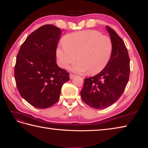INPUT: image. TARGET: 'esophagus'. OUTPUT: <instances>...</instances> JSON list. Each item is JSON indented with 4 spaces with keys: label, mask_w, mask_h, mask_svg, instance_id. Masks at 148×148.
Returning <instances> with one entry per match:
<instances>
[{
    "label": "esophagus",
    "mask_w": 148,
    "mask_h": 148,
    "mask_svg": "<svg viewBox=\"0 0 148 148\" xmlns=\"http://www.w3.org/2000/svg\"><path fill=\"white\" fill-rule=\"evenodd\" d=\"M69 76H70V79H73V78L76 76H75V75H74L73 74H70V75H69Z\"/></svg>",
    "instance_id": "esophagus-1"
}]
</instances>
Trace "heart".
Returning <instances> with one entry per match:
<instances>
[{"label": "heart", "mask_w": 148, "mask_h": 148, "mask_svg": "<svg viewBox=\"0 0 148 148\" xmlns=\"http://www.w3.org/2000/svg\"><path fill=\"white\" fill-rule=\"evenodd\" d=\"M63 43L56 50L59 65L66 69L77 59L78 62L71 67L77 73H99L108 64L113 50L111 39L94 30L69 34Z\"/></svg>", "instance_id": "obj_1"}]
</instances>
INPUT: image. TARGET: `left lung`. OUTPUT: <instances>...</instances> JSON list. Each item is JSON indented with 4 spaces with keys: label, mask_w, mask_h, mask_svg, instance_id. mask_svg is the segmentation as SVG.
<instances>
[{
    "label": "left lung",
    "mask_w": 148,
    "mask_h": 148,
    "mask_svg": "<svg viewBox=\"0 0 148 148\" xmlns=\"http://www.w3.org/2000/svg\"><path fill=\"white\" fill-rule=\"evenodd\" d=\"M113 50L108 64L93 77L85 78L81 97L92 108L103 109L119 99L125 90L130 76V58L123 40L108 26Z\"/></svg>",
    "instance_id": "1"
}]
</instances>
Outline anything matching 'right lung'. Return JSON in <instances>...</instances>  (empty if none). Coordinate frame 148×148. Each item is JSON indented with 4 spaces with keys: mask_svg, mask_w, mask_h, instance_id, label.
<instances>
[{
    "mask_svg": "<svg viewBox=\"0 0 148 148\" xmlns=\"http://www.w3.org/2000/svg\"><path fill=\"white\" fill-rule=\"evenodd\" d=\"M62 31L43 25L22 43L16 56L14 79L20 95L37 108H47L58 101L69 73L56 63V48Z\"/></svg>",
    "mask_w": 148,
    "mask_h": 148,
    "instance_id": "1",
    "label": "right lung"
}]
</instances>
